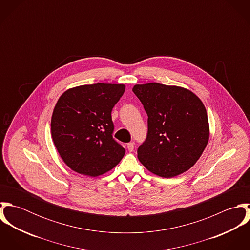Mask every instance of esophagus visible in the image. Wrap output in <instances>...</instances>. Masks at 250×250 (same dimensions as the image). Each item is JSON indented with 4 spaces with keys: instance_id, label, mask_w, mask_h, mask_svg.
<instances>
[{
    "instance_id": "34e87169",
    "label": "esophagus",
    "mask_w": 250,
    "mask_h": 250,
    "mask_svg": "<svg viewBox=\"0 0 250 250\" xmlns=\"http://www.w3.org/2000/svg\"><path fill=\"white\" fill-rule=\"evenodd\" d=\"M134 147H135L134 143H129L127 144V149L129 150V152H133L134 151Z\"/></svg>"
}]
</instances>
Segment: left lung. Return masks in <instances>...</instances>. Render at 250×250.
<instances>
[{"label":"left lung","mask_w":250,"mask_h":250,"mask_svg":"<svg viewBox=\"0 0 250 250\" xmlns=\"http://www.w3.org/2000/svg\"><path fill=\"white\" fill-rule=\"evenodd\" d=\"M133 91L148 115L147 137L138 149L140 162L164 178L188 170L210 136L202 101L187 88L158 83L136 84Z\"/></svg>","instance_id":"8db88e82"}]
</instances>
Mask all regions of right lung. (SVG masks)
Masks as SVG:
<instances>
[{
	"mask_svg": "<svg viewBox=\"0 0 250 250\" xmlns=\"http://www.w3.org/2000/svg\"><path fill=\"white\" fill-rule=\"evenodd\" d=\"M125 91L121 83L84 84L59 98L51 120L54 144L72 170L91 177L111 170L125 149L113 140L111 110Z\"/></svg>",
	"mask_w": 250,
	"mask_h": 250,
	"instance_id": "right-lung-1",
	"label": "right lung"
}]
</instances>
